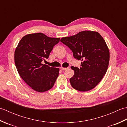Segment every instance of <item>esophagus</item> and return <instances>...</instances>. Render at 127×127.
<instances>
[{
	"mask_svg": "<svg viewBox=\"0 0 127 127\" xmlns=\"http://www.w3.org/2000/svg\"><path fill=\"white\" fill-rule=\"evenodd\" d=\"M68 68H63V67H61L60 68V69L61 70H65L68 69Z\"/></svg>",
	"mask_w": 127,
	"mask_h": 127,
	"instance_id": "1",
	"label": "esophagus"
}]
</instances>
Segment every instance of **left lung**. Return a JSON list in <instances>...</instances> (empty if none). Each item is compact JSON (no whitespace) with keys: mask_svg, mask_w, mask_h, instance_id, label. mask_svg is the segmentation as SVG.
<instances>
[{"mask_svg":"<svg viewBox=\"0 0 127 127\" xmlns=\"http://www.w3.org/2000/svg\"><path fill=\"white\" fill-rule=\"evenodd\" d=\"M61 41L69 47L75 58L81 61V68L71 66L74 76L71 85L81 92L90 91L101 81L108 68L110 52L101 35L84 31L75 35L62 37Z\"/></svg>","mask_w":127,"mask_h":127,"instance_id":"obj_1","label":"left lung"}]
</instances>
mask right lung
Instances as JSON below:
<instances>
[{"label":"right lung","instance_id":"right-lung-1","mask_svg":"<svg viewBox=\"0 0 127 127\" xmlns=\"http://www.w3.org/2000/svg\"><path fill=\"white\" fill-rule=\"evenodd\" d=\"M60 38L50 37L44 34L24 36L15 51V63L20 76L29 87L39 92L52 88L59 75V68L41 63L48 58Z\"/></svg>","mask_w":127,"mask_h":127}]
</instances>
